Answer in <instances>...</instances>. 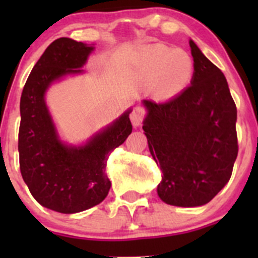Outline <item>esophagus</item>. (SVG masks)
I'll return each mask as SVG.
<instances>
[{"label": "esophagus", "instance_id": "esophagus-1", "mask_svg": "<svg viewBox=\"0 0 258 258\" xmlns=\"http://www.w3.org/2000/svg\"><path fill=\"white\" fill-rule=\"evenodd\" d=\"M130 118H131L132 124H134L135 127H139L140 124L142 123V121H144V118H145V111L142 110V108L136 107L134 111H132Z\"/></svg>", "mask_w": 258, "mask_h": 258}]
</instances>
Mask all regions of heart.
Here are the masks:
<instances>
[{"instance_id": "heart-1", "label": "heart", "mask_w": 258, "mask_h": 258, "mask_svg": "<svg viewBox=\"0 0 258 258\" xmlns=\"http://www.w3.org/2000/svg\"><path fill=\"white\" fill-rule=\"evenodd\" d=\"M195 72L192 57L186 51L166 45H151L142 48L137 59V75L147 83L157 97L178 95L191 82Z\"/></svg>"}]
</instances>
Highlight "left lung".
I'll use <instances>...</instances> for the list:
<instances>
[{"instance_id":"1","label":"left lung","mask_w":258,"mask_h":258,"mask_svg":"<svg viewBox=\"0 0 258 258\" xmlns=\"http://www.w3.org/2000/svg\"><path fill=\"white\" fill-rule=\"evenodd\" d=\"M191 85L166 102L144 100V128L162 171L157 194L165 204H209L232 175L238 153L237 108L225 75L189 40Z\"/></svg>"}]
</instances>
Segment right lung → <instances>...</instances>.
<instances>
[{"label": "right lung", "instance_id": "right-lung-1", "mask_svg": "<svg viewBox=\"0 0 258 258\" xmlns=\"http://www.w3.org/2000/svg\"><path fill=\"white\" fill-rule=\"evenodd\" d=\"M93 49L67 37L53 41L32 69L21 95V175L36 201L56 212H81L106 199L111 187L106 175L108 156L132 132L128 108L85 145L59 140L46 105V91L64 76L82 74L81 67Z\"/></svg>", "mask_w": 258, "mask_h": 258}]
</instances>
